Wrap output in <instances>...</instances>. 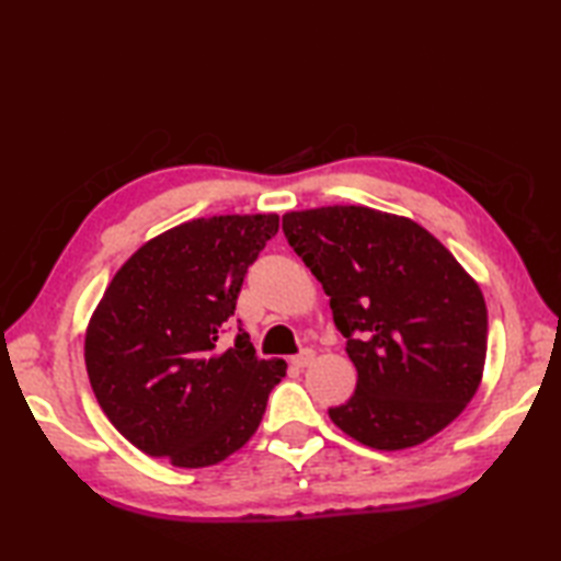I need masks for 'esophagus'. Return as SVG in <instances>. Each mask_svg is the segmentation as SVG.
<instances>
[{"label":"esophagus","mask_w":561,"mask_h":561,"mask_svg":"<svg viewBox=\"0 0 561 561\" xmlns=\"http://www.w3.org/2000/svg\"><path fill=\"white\" fill-rule=\"evenodd\" d=\"M313 359H316V352H311V350H304L301 354L291 356V366H296V368H306V366H311V364H313Z\"/></svg>","instance_id":"1"}]
</instances>
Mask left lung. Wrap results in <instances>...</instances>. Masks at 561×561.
Wrapping results in <instances>:
<instances>
[{
    "mask_svg": "<svg viewBox=\"0 0 561 561\" xmlns=\"http://www.w3.org/2000/svg\"><path fill=\"white\" fill-rule=\"evenodd\" d=\"M294 253L330 296L356 366L354 396L330 408L376 450L424 444L465 410L486 356L484 296L446 245L412 219L335 205L282 217Z\"/></svg>",
    "mask_w": 561,
    "mask_h": 561,
    "instance_id": "8db88e82",
    "label": "left lung"
}]
</instances>
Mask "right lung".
<instances>
[{
    "instance_id": "right-lung-1",
    "label": "right lung",
    "mask_w": 561,
    "mask_h": 561,
    "mask_svg": "<svg viewBox=\"0 0 561 561\" xmlns=\"http://www.w3.org/2000/svg\"><path fill=\"white\" fill-rule=\"evenodd\" d=\"M277 214L193 219L141 245L93 311L83 359L101 410L129 444L175 468H207L257 432L282 359H257L238 325L219 350L245 272Z\"/></svg>"
}]
</instances>
